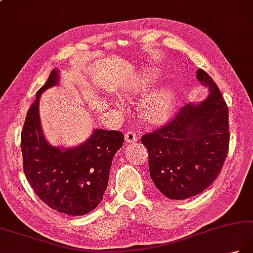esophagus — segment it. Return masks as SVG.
<instances>
[{"label": "esophagus", "instance_id": "esophagus-1", "mask_svg": "<svg viewBox=\"0 0 253 253\" xmlns=\"http://www.w3.org/2000/svg\"><path fill=\"white\" fill-rule=\"evenodd\" d=\"M137 139H138V137H137V135H136L135 132L127 131L125 133V140L127 142H135V141H137Z\"/></svg>", "mask_w": 253, "mask_h": 253}]
</instances>
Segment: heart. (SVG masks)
<instances>
[{
	"instance_id": "heart-1",
	"label": "heart",
	"mask_w": 253,
	"mask_h": 253,
	"mask_svg": "<svg viewBox=\"0 0 253 253\" xmlns=\"http://www.w3.org/2000/svg\"><path fill=\"white\" fill-rule=\"evenodd\" d=\"M158 73L155 71L146 72L140 79V91L150 90L152 84L157 81ZM176 104V94L170 87H163L150 94L141 106L142 116L152 124H162L171 117Z\"/></svg>"
}]
</instances>
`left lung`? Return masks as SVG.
Segmentation results:
<instances>
[{
  "label": "left lung",
  "instance_id": "1",
  "mask_svg": "<svg viewBox=\"0 0 253 253\" xmlns=\"http://www.w3.org/2000/svg\"><path fill=\"white\" fill-rule=\"evenodd\" d=\"M196 77L210 88L206 100L187 104L167 125L141 137L150 177L171 200L189 199L207 189L228 153V107L209 74L199 69Z\"/></svg>",
  "mask_w": 253,
  "mask_h": 253
}]
</instances>
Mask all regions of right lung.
Here are the masks:
<instances>
[{
    "label": "right lung",
    "instance_id": "add662e5",
    "mask_svg": "<svg viewBox=\"0 0 253 253\" xmlns=\"http://www.w3.org/2000/svg\"><path fill=\"white\" fill-rule=\"evenodd\" d=\"M58 81L59 71L53 69L27 112L21 140L23 168L32 189L44 204L62 214L81 216L103 200L113 158L123 146L124 135L97 128L77 147L49 145L41 126L39 97Z\"/></svg>",
    "mask_w": 253,
    "mask_h": 253
}]
</instances>
